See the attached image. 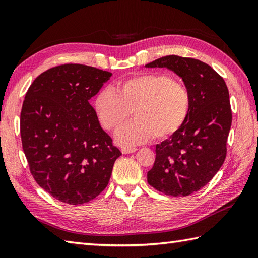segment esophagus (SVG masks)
Here are the masks:
<instances>
[{
    "instance_id": "esophagus-1",
    "label": "esophagus",
    "mask_w": 258,
    "mask_h": 258,
    "mask_svg": "<svg viewBox=\"0 0 258 258\" xmlns=\"http://www.w3.org/2000/svg\"><path fill=\"white\" fill-rule=\"evenodd\" d=\"M136 150H138L136 148H123L122 149V153L123 154H130V153L135 152Z\"/></svg>"
}]
</instances>
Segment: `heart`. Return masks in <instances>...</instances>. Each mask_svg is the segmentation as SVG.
Wrapping results in <instances>:
<instances>
[{"label":"heart","mask_w":258,"mask_h":258,"mask_svg":"<svg viewBox=\"0 0 258 258\" xmlns=\"http://www.w3.org/2000/svg\"><path fill=\"white\" fill-rule=\"evenodd\" d=\"M115 90H100L95 97L94 109L100 125L108 132H115L133 112L135 119L116 134L120 145L171 138L184 125L190 113L188 87L170 75L140 74L119 82Z\"/></svg>","instance_id":"obj_1"}]
</instances>
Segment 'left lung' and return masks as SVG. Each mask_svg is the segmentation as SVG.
Instances as JSON below:
<instances>
[{
  "label": "left lung",
  "mask_w": 258,
  "mask_h": 258,
  "mask_svg": "<svg viewBox=\"0 0 258 258\" xmlns=\"http://www.w3.org/2000/svg\"><path fill=\"white\" fill-rule=\"evenodd\" d=\"M146 67L173 70L191 95L184 125L155 146L148 182L166 196L192 195L204 188L225 162L231 126L228 88L218 73L198 59L165 55Z\"/></svg>",
  "instance_id": "8db88e82"
}]
</instances>
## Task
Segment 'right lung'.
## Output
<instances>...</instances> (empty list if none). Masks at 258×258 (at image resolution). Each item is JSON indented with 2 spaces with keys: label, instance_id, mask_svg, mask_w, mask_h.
Masks as SVG:
<instances>
[{
  "label": "right lung",
  "instance_id": "add662e5",
  "mask_svg": "<svg viewBox=\"0 0 258 258\" xmlns=\"http://www.w3.org/2000/svg\"><path fill=\"white\" fill-rule=\"evenodd\" d=\"M110 76L86 64H60L38 76L25 94L20 133L30 172L61 203L95 199L122 155L89 104Z\"/></svg>",
  "mask_w": 258,
  "mask_h": 258
}]
</instances>
